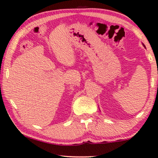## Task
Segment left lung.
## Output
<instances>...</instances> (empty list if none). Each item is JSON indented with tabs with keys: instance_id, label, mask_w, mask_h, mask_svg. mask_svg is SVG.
<instances>
[{
	"instance_id": "8db88e82",
	"label": "left lung",
	"mask_w": 158,
	"mask_h": 158,
	"mask_svg": "<svg viewBox=\"0 0 158 158\" xmlns=\"http://www.w3.org/2000/svg\"><path fill=\"white\" fill-rule=\"evenodd\" d=\"M142 44H143V47H145V45H144V44H143V43H142Z\"/></svg>"
}]
</instances>
